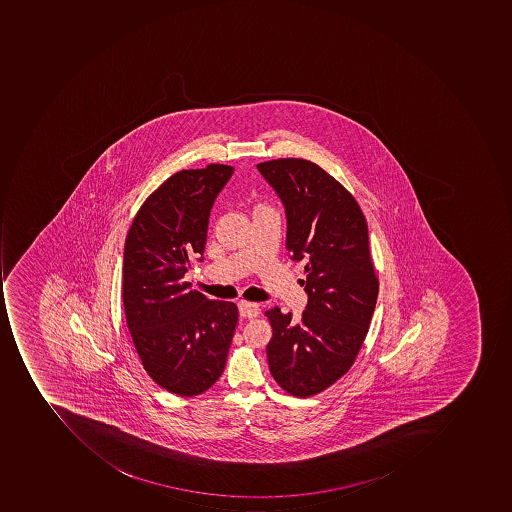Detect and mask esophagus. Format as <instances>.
Segmentation results:
<instances>
[{"label": "esophagus", "instance_id": "34e87169", "mask_svg": "<svg viewBox=\"0 0 512 512\" xmlns=\"http://www.w3.org/2000/svg\"><path fill=\"white\" fill-rule=\"evenodd\" d=\"M238 311H240L241 317L244 318H255L260 314V308L257 303H251V301L241 300L238 303Z\"/></svg>", "mask_w": 512, "mask_h": 512}]
</instances>
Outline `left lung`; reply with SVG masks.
<instances>
[{
    "label": "left lung",
    "mask_w": 512,
    "mask_h": 512,
    "mask_svg": "<svg viewBox=\"0 0 512 512\" xmlns=\"http://www.w3.org/2000/svg\"><path fill=\"white\" fill-rule=\"evenodd\" d=\"M257 169L283 203L286 248L306 261L308 294L300 321L278 308L266 312L269 369L284 391L312 397L349 371L369 331L378 278L368 224L351 192L312 161L278 158Z\"/></svg>",
    "instance_id": "8db88e82"
}]
</instances>
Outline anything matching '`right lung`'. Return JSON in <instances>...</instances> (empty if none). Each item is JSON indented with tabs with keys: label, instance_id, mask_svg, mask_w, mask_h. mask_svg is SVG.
I'll return each instance as SVG.
<instances>
[{
	"label": "right lung",
	"instance_id": "1",
	"mask_svg": "<svg viewBox=\"0 0 512 512\" xmlns=\"http://www.w3.org/2000/svg\"><path fill=\"white\" fill-rule=\"evenodd\" d=\"M234 167L208 164L167 178L144 201L124 244L127 328L147 374L166 391L194 397L223 374L238 309L209 300L183 277L203 261L209 215Z\"/></svg>",
	"mask_w": 512,
	"mask_h": 512
}]
</instances>
